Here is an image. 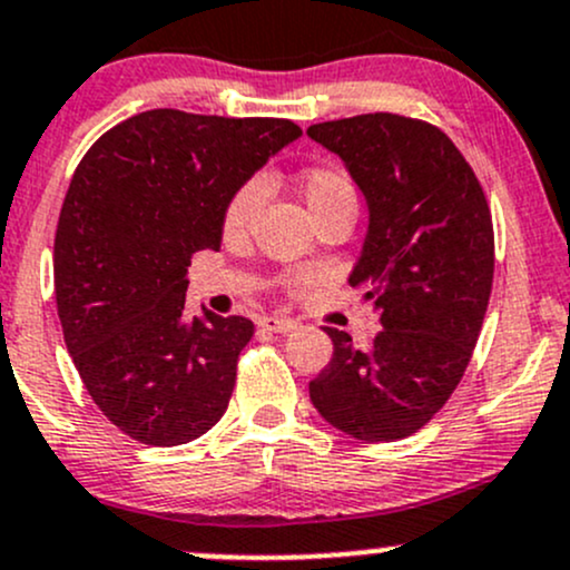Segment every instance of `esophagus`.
I'll use <instances>...</instances> for the list:
<instances>
[{
  "mask_svg": "<svg viewBox=\"0 0 570 570\" xmlns=\"http://www.w3.org/2000/svg\"><path fill=\"white\" fill-rule=\"evenodd\" d=\"M259 327H262V331H269V333H289V331H295L297 325L292 320H278V316H262Z\"/></svg>",
  "mask_w": 570,
  "mask_h": 570,
  "instance_id": "esophagus-1",
  "label": "esophagus"
}]
</instances>
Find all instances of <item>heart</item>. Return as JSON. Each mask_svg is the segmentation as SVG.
Masks as SVG:
<instances>
[{
  "label": "heart",
  "instance_id": "heart-1",
  "mask_svg": "<svg viewBox=\"0 0 570 570\" xmlns=\"http://www.w3.org/2000/svg\"><path fill=\"white\" fill-rule=\"evenodd\" d=\"M303 199L308 205L314 218L331 213L335 207H357V194L352 179L335 166H311L301 175ZM265 199V185L262 179H245L243 185L229 196L224 207V232L229 237L243 235L254 220V213Z\"/></svg>",
  "mask_w": 570,
  "mask_h": 570
}]
</instances>
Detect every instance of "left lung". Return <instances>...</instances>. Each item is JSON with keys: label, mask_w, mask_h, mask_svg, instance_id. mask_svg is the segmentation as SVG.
<instances>
[{"label": "left lung", "mask_w": 570, "mask_h": 570, "mask_svg": "<svg viewBox=\"0 0 570 570\" xmlns=\"http://www.w3.org/2000/svg\"><path fill=\"white\" fill-rule=\"evenodd\" d=\"M361 185L371 224L350 275L380 311L368 350L327 327L333 357L308 385L331 426L395 442L445 406L470 365L494 281L491 209L459 147L426 119L361 114L311 125Z\"/></svg>", "instance_id": "left-lung-1"}]
</instances>
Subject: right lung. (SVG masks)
<instances>
[{"mask_svg": "<svg viewBox=\"0 0 570 570\" xmlns=\"http://www.w3.org/2000/svg\"><path fill=\"white\" fill-rule=\"evenodd\" d=\"M297 136L292 119L153 109L76 166L53 237L57 314L83 387L130 440L185 445L224 417L254 322L190 320L188 265L220 248L229 196Z\"/></svg>", "mask_w": 570, "mask_h": 570, "instance_id": "right-lung-1", "label": "right lung"}]
</instances>
